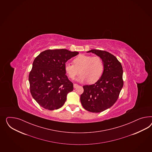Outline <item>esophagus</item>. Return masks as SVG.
Segmentation results:
<instances>
[{
  "instance_id": "esophagus-1",
  "label": "esophagus",
  "mask_w": 152,
  "mask_h": 152,
  "mask_svg": "<svg viewBox=\"0 0 152 152\" xmlns=\"http://www.w3.org/2000/svg\"><path fill=\"white\" fill-rule=\"evenodd\" d=\"M73 87H74V88H77L78 87V85L77 84H74Z\"/></svg>"
}]
</instances>
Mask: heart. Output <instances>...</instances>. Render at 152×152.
Listing matches in <instances>:
<instances>
[{
    "instance_id": "b5f03b06",
    "label": "heart",
    "mask_w": 152,
    "mask_h": 152,
    "mask_svg": "<svg viewBox=\"0 0 152 152\" xmlns=\"http://www.w3.org/2000/svg\"><path fill=\"white\" fill-rule=\"evenodd\" d=\"M73 63V64L69 63L64 64L65 73L70 79L73 80L80 73L81 75L78 78V81H88L93 84L96 82L103 73V61L99 56L82 54L76 57Z\"/></svg>"
}]
</instances>
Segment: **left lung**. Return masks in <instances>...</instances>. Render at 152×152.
I'll list each match as a JSON object with an SVG mask.
<instances>
[{
  "label": "left lung",
  "mask_w": 152,
  "mask_h": 152,
  "mask_svg": "<svg viewBox=\"0 0 152 152\" xmlns=\"http://www.w3.org/2000/svg\"><path fill=\"white\" fill-rule=\"evenodd\" d=\"M91 52L101 58L104 71L95 84L83 87L84 92L80 96V102L86 110L99 113L110 108L117 100L123 86V71L121 63L113 54L97 49L87 52Z\"/></svg>",
  "instance_id": "1"
}]
</instances>
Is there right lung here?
I'll list each match as a JSON object with an SVG mask.
<instances>
[{"label":"right lung","instance_id":"right-lung-1","mask_svg":"<svg viewBox=\"0 0 152 152\" xmlns=\"http://www.w3.org/2000/svg\"><path fill=\"white\" fill-rule=\"evenodd\" d=\"M78 52L48 49L35 58L29 75L31 94L43 108L53 110L65 103L73 84L65 75L64 64Z\"/></svg>","mask_w":152,"mask_h":152}]
</instances>
